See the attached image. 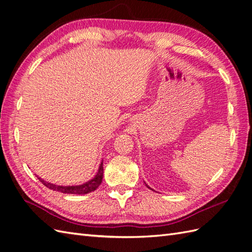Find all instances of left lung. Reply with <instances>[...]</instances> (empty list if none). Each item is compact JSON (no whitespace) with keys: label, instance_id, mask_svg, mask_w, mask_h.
Listing matches in <instances>:
<instances>
[{"label":"left lung","instance_id":"1","mask_svg":"<svg viewBox=\"0 0 252 252\" xmlns=\"http://www.w3.org/2000/svg\"><path fill=\"white\" fill-rule=\"evenodd\" d=\"M145 184H146V183H145ZM146 186H147V188H148V189H150V188H149V186H148L147 184H146ZM152 190H153V189H152Z\"/></svg>","mask_w":252,"mask_h":252}]
</instances>
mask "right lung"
I'll use <instances>...</instances> for the list:
<instances>
[{
	"instance_id": "1",
	"label": "right lung",
	"mask_w": 252,
	"mask_h": 252,
	"mask_svg": "<svg viewBox=\"0 0 252 252\" xmlns=\"http://www.w3.org/2000/svg\"><path fill=\"white\" fill-rule=\"evenodd\" d=\"M103 179V162H101L98 172L96 175L92 179L89 180L88 182L81 184V185H72V186H63V185H55L52 183L46 182L44 180H42L41 178H38V180L44 185L47 186L48 189H53L56 191H61L63 193H75V195H85V193L92 192L94 190H95L96 189L99 188V185L102 182Z\"/></svg>"
}]
</instances>
